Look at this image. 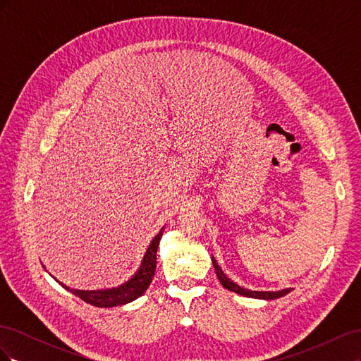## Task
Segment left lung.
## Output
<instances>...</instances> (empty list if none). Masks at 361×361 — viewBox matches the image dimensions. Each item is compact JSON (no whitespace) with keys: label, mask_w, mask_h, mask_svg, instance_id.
<instances>
[{"label":"left lung","mask_w":361,"mask_h":361,"mask_svg":"<svg viewBox=\"0 0 361 361\" xmlns=\"http://www.w3.org/2000/svg\"><path fill=\"white\" fill-rule=\"evenodd\" d=\"M212 265L215 268V272H216V277L218 280L221 281V285L232 290V292H236L239 295H244V297H250V298H262V300H276V298H280L283 297V295L289 293L292 289H283V290H279V292H259V290H248V289H244L241 286H238L236 283H233L231 279H228L224 272L221 271V268L218 267V264L215 262V259L212 257Z\"/></svg>","instance_id":"8db88e82"}]
</instances>
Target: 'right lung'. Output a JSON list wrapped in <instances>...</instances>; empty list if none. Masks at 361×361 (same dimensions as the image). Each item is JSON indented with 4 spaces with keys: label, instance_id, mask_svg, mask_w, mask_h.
<instances>
[{
    "label": "right lung",
    "instance_id": "add662e5",
    "mask_svg": "<svg viewBox=\"0 0 361 361\" xmlns=\"http://www.w3.org/2000/svg\"><path fill=\"white\" fill-rule=\"evenodd\" d=\"M161 228L159 233L152 239V243L146 251V256L141 262V267L137 271V274L126 281L125 285L114 288V289H108V290H78V289H71L68 286H64L63 283L60 285L71 290L76 297H80L82 301L89 302L92 305H96V307H116V305H122L126 302L134 301L135 298L141 297L147 288L150 286L152 279H154L155 274V268H157V250L159 245V239L162 236Z\"/></svg>",
    "mask_w": 361,
    "mask_h": 361
}]
</instances>
